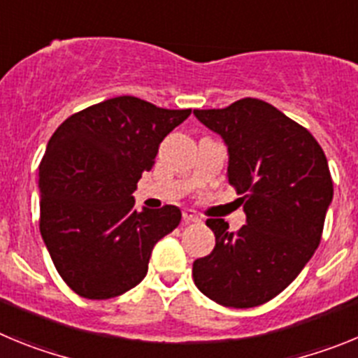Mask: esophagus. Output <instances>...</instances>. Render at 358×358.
<instances>
[{"label": "esophagus", "instance_id": "34e87169", "mask_svg": "<svg viewBox=\"0 0 358 358\" xmlns=\"http://www.w3.org/2000/svg\"><path fill=\"white\" fill-rule=\"evenodd\" d=\"M182 220L185 222H201V217H197L192 210H185L182 211Z\"/></svg>", "mask_w": 358, "mask_h": 358}]
</instances>
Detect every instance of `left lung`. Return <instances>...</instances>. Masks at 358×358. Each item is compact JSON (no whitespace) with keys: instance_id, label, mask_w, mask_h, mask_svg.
<instances>
[{"instance_id":"8db88e82","label":"left lung","mask_w":358,"mask_h":358,"mask_svg":"<svg viewBox=\"0 0 358 358\" xmlns=\"http://www.w3.org/2000/svg\"><path fill=\"white\" fill-rule=\"evenodd\" d=\"M194 115L226 141L227 179L248 215L238 233L208 218L215 249L194 262L195 285L218 305H264L296 280L321 242L334 197L327 156L303 125L258 98Z\"/></svg>"}]
</instances>
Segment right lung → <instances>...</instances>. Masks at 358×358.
I'll list each match as a JSON object with an SVG mask.
<instances>
[{
  "label": "right lung",
  "instance_id": "1",
  "mask_svg": "<svg viewBox=\"0 0 358 358\" xmlns=\"http://www.w3.org/2000/svg\"><path fill=\"white\" fill-rule=\"evenodd\" d=\"M192 109L116 96L57 127L39 164V229L57 273L85 299H109L145 278L152 249L181 210H134L132 192L161 141Z\"/></svg>",
  "mask_w": 358,
  "mask_h": 358
}]
</instances>
